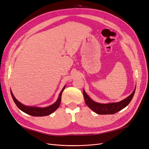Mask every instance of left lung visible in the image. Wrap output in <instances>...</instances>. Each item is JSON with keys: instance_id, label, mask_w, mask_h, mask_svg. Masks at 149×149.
<instances>
[{"instance_id": "8db88e82", "label": "left lung", "mask_w": 149, "mask_h": 149, "mask_svg": "<svg viewBox=\"0 0 149 149\" xmlns=\"http://www.w3.org/2000/svg\"><path fill=\"white\" fill-rule=\"evenodd\" d=\"M136 88L134 90L132 93L124 100L118 102H112L108 104H101L94 102L90 98L88 94L86 93L84 89H83V96L86 105L94 112L98 114H113L124 109L127 106L134 95Z\"/></svg>"}]
</instances>
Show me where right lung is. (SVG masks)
Listing matches in <instances>:
<instances>
[{"label":"right lung","mask_w":149,"mask_h":149,"mask_svg":"<svg viewBox=\"0 0 149 149\" xmlns=\"http://www.w3.org/2000/svg\"><path fill=\"white\" fill-rule=\"evenodd\" d=\"M66 86L63 87V89L61 91L60 94H59V97H58L57 101L53 104L46 107H33V106H26L24 104H22V103H20L17 100H16V98L14 97V96L13 95V94L12 91H10L11 93V95L12 97V99L13 101L15 103V104L19 108V109L24 112L25 113L29 114L30 116H48L51 114L54 111H55L58 107L60 106L61 100V94L63 91V90L65 89Z\"/></svg>","instance_id":"obj_1"}]
</instances>
